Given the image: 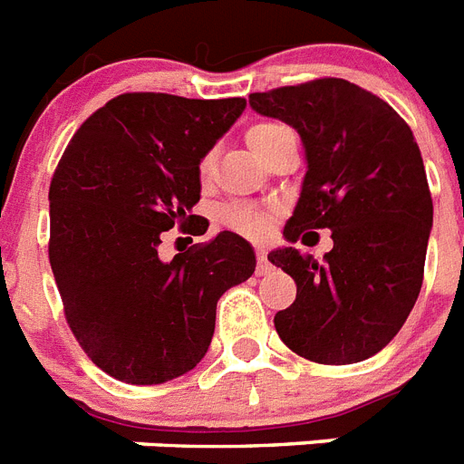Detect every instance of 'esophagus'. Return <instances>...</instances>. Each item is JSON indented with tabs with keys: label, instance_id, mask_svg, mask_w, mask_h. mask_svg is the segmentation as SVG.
Here are the masks:
<instances>
[{
	"label": "esophagus",
	"instance_id": "1",
	"mask_svg": "<svg viewBox=\"0 0 464 464\" xmlns=\"http://www.w3.org/2000/svg\"><path fill=\"white\" fill-rule=\"evenodd\" d=\"M268 268H271V264H268L266 259V250H264V247H256V274H266Z\"/></svg>",
	"mask_w": 464,
	"mask_h": 464
}]
</instances>
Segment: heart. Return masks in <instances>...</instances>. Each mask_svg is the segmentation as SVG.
Returning <instances> with one entry per match:
<instances>
[{
	"instance_id": "heart-1",
	"label": "heart",
	"mask_w": 464,
	"mask_h": 464,
	"mask_svg": "<svg viewBox=\"0 0 464 464\" xmlns=\"http://www.w3.org/2000/svg\"><path fill=\"white\" fill-rule=\"evenodd\" d=\"M295 134L287 124L278 122V120H259V122L250 124L247 131H245V141L247 146L255 150V155L268 162L278 153L280 148L285 146L287 141H292ZM212 174V158H202L200 165H198V177L202 181H208V177ZM221 221H224L231 231L240 233V236H247V238H264L271 231V212L259 208H252V205H228V208L221 212Z\"/></svg>"
}]
</instances>
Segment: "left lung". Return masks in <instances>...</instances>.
Instances as JSON below:
<instances>
[{"label": "left lung", "instance_id": "1", "mask_svg": "<svg viewBox=\"0 0 464 464\" xmlns=\"http://www.w3.org/2000/svg\"><path fill=\"white\" fill-rule=\"evenodd\" d=\"M250 106L304 141L309 169L283 236L333 231L323 262L295 247L268 255L297 283L276 333L314 363L375 356L422 287L434 208L418 141L387 101L340 77L250 93Z\"/></svg>", "mask_w": 464, "mask_h": 464}]
</instances>
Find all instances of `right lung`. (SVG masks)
Wrapping results in <instances>:
<instances>
[{
    "label": "right lung",
    "instance_id": "right-lung-1",
    "mask_svg": "<svg viewBox=\"0 0 464 464\" xmlns=\"http://www.w3.org/2000/svg\"><path fill=\"white\" fill-rule=\"evenodd\" d=\"M245 99L120 93L82 122L49 186V264L63 314L93 363L127 384H162L208 353L217 302L255 274L231 231L160 262L162 231L196 219L198 165Z\"/></svg>",
    "mask_w": 464,
    "mask_h": 464
}]
</instances>
